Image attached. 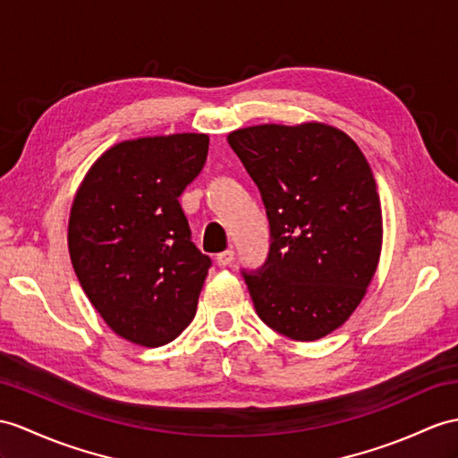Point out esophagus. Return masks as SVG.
Segmentation results:
<instances>
[{
	"label": "esophagus",
	"mask_w": 458,
	"mask_h": 458,
	"mask_svg": "<svg viewBox=\"0 0 458 458\" xmlns=\"http://www.w3.org/2000/svg\"><path fill=\"white\" fill-rule=\"evenodd\" d=\"M233 259H235V252H233L231 249H227V250H223V252H219V254L216 256V262H217V266H221V267H227V266H231Z\"/></svg>",
	"instance_id": "34e87169"
}]
</instances>
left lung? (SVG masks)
<instances>
[{"label":"left lung","instance_id":"obj_1","mask_svg":"<svg viewBox=\"0 0 458 458\" xmlns=\"http://www.w3.org/2000/svg\"><path fill=\"white\" fill-rule=\"evenodd\" d=\"M227 141L270 221L264 266L242 270L256 313L292 340L327 336L358 309L381 256L369 163L348 133L320 122L241 128Z\"/></svg>","mask_w":458,"mask_h":458}]
</instances>
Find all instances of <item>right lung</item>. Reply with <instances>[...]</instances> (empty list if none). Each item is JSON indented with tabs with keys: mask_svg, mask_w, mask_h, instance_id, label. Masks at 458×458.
<instances>
[{
	"mask_svg": "<svg viewBox=\"0 0 458 458\" xmlns=\"http://www.w3.org/2000/svg\"><path fill=\"white\" fill-rule=\"evenodd\" d=\"M206 133L120 141L85 174L68 247L77 280L124 340L157 348L196 315L211 266L191 239L178 196L204 169Z\"/></svg>",
	"mask_w": 458,
	"mask_h": 458,
	"instance_id": "obj_1",
	"label": "right lung"
}]
</instances>
